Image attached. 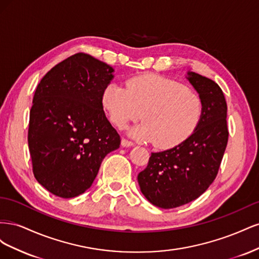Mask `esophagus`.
Here are the masks:
<instances>
[{
  "label": "esophagus",
  "mask_w": 259,
  "mask_h": 259,
  "mask_svg": "<svg viewBox=\"0 0 259 259\" xmlns=\"http://www.w3.org/2000/svg\"><path fill=\"white\" fill-rule=\"evenodd\" d=\"M121 145H122V147H132V146H134V143L131 142V140H128V139L122 138V140H121Z\"/></svg>",
  "instance_id": "1"
}]
</instances>
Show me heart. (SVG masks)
Instances as JSON below:
<instances>
[{
	"label": "heart",
	"mask_w": 259,
	"mask_h": 259,
	"mask_svg": "<svg viewBox=\"0 0 259 259\" xmlns=\"http://www.w3.org/2000/svg\"><path fill=\"white\" fill-rule=\"evenodd\" d=\"M101 99L116 127L124 128L143 116L145 122L132 128L131 135L144 142H153L161 149L184 143L198 127L202 116L198 95L183 84L156 74L132 77L126 82V89L109 84Z\"/></svg>",
	"instance_id": "obj_1"
}]
</instances>
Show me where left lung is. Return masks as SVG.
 <instances>
[{
  "mask_svg": "<svg viewBox=\"0 0 259 259\" xmlns=\"http://www.w3.org/2000/svg\"><path fill=\"white\" fill-rule=\"evenodd\" d=\"M186 77L202 103L198 127L180 145L152 152L137 177L146 199L165 209L187 204L206 191L217 176L228 143L227 103L222 89L192 71Z\"/></svg>",
  "mask_w": 259,
  "mask_h": 259,
  "instance_id": "obj_1",
  "label": "left lung"
}]
</instances>
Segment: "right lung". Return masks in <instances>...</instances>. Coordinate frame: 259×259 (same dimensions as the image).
<instances>
[{
    "label": "right lung",
    "instance_id": "1",
    "mask_svg": "<svg viewBox=\"0 0 259 259\" xmlns=\"http://www.w3.org/2000/svg\"><path fill=\"white\" fill-rule=\"evenodd\" d=\"M113 68L77 53L53 67L38 83L30 110L28 144L35 179L57 197L85 192L105 156L120 147L106 117L103 92Z\"/></svg>",
    "mask_w": 259,
    "mask_h": 259
}]
</instances>
